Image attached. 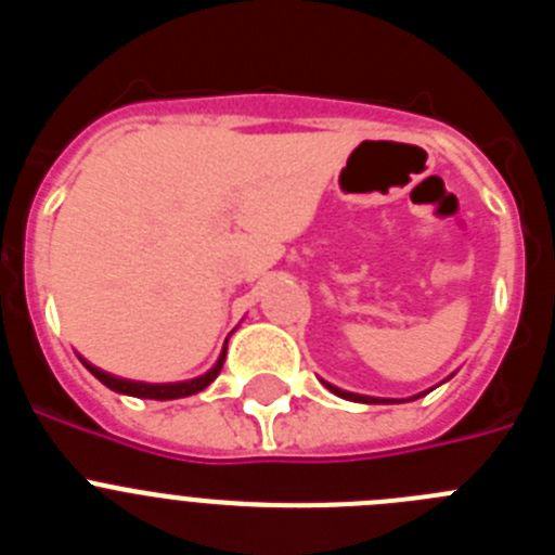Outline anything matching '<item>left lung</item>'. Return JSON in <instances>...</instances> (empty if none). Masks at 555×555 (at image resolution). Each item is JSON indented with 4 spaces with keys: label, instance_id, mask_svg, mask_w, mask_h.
Here are the masks:
<instances>
[{
    "label": "left lung",
    "instance_id": "obj_1",
    "mask_svg": "<svg viewBox=\"0 0 555 555\" xmlns=\"http://www.w3.org/2000/svg\"><path fill=\"white\" fill-rule=\"evenodd\" d=\"M322 384H325L327 389L333 391V395L345 397V400H352V403H403V400H389V397H366V395H356V391L338 389V386L327 384V380H322ZM428 391H430V389H428ZM428 391H423V395H428ZM423 395H414V397H409V400H416V397H423Z\"/></svg>",
    "mask_w": 555,
    "mask_h": 555
}]
</instances>
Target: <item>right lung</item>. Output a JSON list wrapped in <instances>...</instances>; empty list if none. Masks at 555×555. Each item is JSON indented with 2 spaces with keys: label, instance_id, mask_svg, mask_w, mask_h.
Segmentation results:
<instances>
[{
  "label": "right lung",
  "instance_id": "right-lung-1",
  "mask_svg": "<svg viewBox=\"0 0 555 555\" xmlns=\"http://www.w3.org/2000/svg\"><path fill=\"white\" fill-rule=\"evenodd\" d=\"M224 356H228V345L222 347V356L217 358V364L210 366V370L205 372V375L191 377V380H178V384H144V380H127V377L111 375V372L100 370V366L88 364L86 358H80V361H82V366H86V370L91 372V375H94L96 380H100V384H105L107 389H113V391H119V395L146 397V400H178V397L197 395V391H203L205 386L214 384L219 372H222Z\"/></svg>",
  "mask_w": 555,
  "mask_h": 555
}]
</instances>
